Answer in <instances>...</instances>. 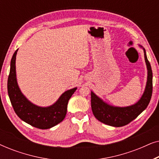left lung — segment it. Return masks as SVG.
<instances>
[{"instance_id": "obj_1", "label": "left lung", "mask_w": 159, "mask_h": 159, "mask_svg": "<svg viewBox=\"0 0 159 159\" xmlns=\"http://www.w3.org/2000/svg\"><path fill=\"white\" fill-rule=\"evenodd\" d=\"M140 47L142 48L144 52L145 61L148 70L147 82L144 93L140 100L133 105L119 107L106 103L91 91V107L93 114L101 122L112 127H122L137 118L148 106L153 91V73L145 48L140 45Z\"/></svg>"}]
</instances>
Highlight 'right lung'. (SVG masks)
I'll return each instance as SVG.
<instances>
[{
    "instance_id": "add662e5",
    "label": "right lung",
    "mask_w": 159,
    "mask_h": 159,
    "mask_svg": "<svg viewBox=\"0 0 159 159\" xmlns=\"http://www.w3.org/2000/svg\"><path fill=\"white\" fill-rule=\"evenodd\" d=\"M14 52L11 61L8 78V93L11 103L17 116L32 127L42 129H50L64 120L66 114L69 100L77 88L65 91L57 101L47 107L38 106L30 102L19 88L16 74V56Z\"/></svg>"
}]
</instances>
